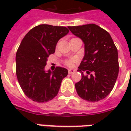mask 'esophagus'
Instances as JSON below:
<instances>
[{
    "instance_id": "34e87169",
    "label": "esophagus",
    "mask_w": 131,
    "mask_h": 131,
    "mask_svg": "<svg viewBox=\"0 0 131 131\" xmlns=\"http://www.w3.org/2000/svg\"><path fill=\"white\" fill-rule=\"evenodd\" d=\"M68 72H69V74H73V73L75 72V70H74V69H69Z\"/></svg>"
}]
</instances>
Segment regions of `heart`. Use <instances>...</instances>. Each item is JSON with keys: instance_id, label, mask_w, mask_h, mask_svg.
Here are the masks:
<instances>
[{"instance_id": "obj_1", "label": "heart", "mask_w": 131, "mask_h": 131, "mask_svg": "<svg viewBox=\"0 0 131 131\" xmlns=\"http://www.w3.org/2000/svg\"><path fill=\"white\" fill-rule=\"evenodd\" d=\"M75 60L74 59H70V60H67L65 62V64L67 65L68 67H71L72 64H73V62H74Z\"/></svg>"}]
</instances>
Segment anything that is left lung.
I'll use <instances>...</instances> for the list:
<instances>
[{"label": "left lung", "instance_id": "1", "mask_svg": "<svg viewBox=\"0 0 131 131\" xmlns=\"http://www.w3.org/2000/svg\"><path fill=\"white\" fill-rule=\"evenodd\" d=\"M84 43L85 54L79 67L81 79L75 84L79 96L88 102L105 98L112 91L118 77V51L107 31L95 24L69 27ZM93 73L84 76L82 71Z\"/></svg>", "mask_w": 131, "mask_h": 131}]
</instances>
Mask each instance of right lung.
<instances>
[{"mask_svg":"<svg viewBox=\"0 0 131 131\" xmlns=\"http://www.w3.org/2000/svg\"><path fill=\"white\" fill-rule=\"evenodd\" d=\"M69 31L64 27L40 24L21 40L16 53V74L24 94L33 101L43 103L54 98L67 76V69L57 67L54 71H46L45 67L58 40Z\"/></svg>","mask_w":131,"mask_h":131,"instance_id":"obj_1","label":"right lung"}]
</instances>
